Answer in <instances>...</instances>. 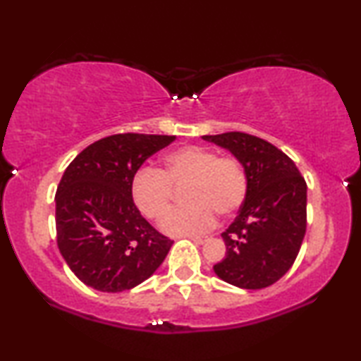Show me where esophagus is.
<instances>
[{"instance_id":"obj_1","label":"esophagus","mask_w":361,"mask_h":361,"mask_svg":"<svg viewBox=\"0 0 361 361\" xmlns=\"http://www.w3.org/2000/svg\"><path fill=\"white\" fill-rule=\"evenodd\" d=\"M187 238L195 241V243H204V241L207 240V236H204V235H187Z\"/></svg>"}]
</instances>
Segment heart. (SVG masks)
I'll return each instance as SVG.
<instances>
[{"label":"heart","mask_w":361,"mask_h":361,"mask_svg":"<svg viewBox=\"0 0 361 361\" xmlns=\"http://www.w3.org/2000/svg\"><path fill=\"white\" fill-rule=\"evenodd\" d=\"M185 185L182 199L162 221L171 235L199 233L210 228L215 215L231 216L243 205L248 179L233 156H216L205 146L187 145L167 152L159 171L141 167L131 179V199L146 219L161 220L172 200V187Z\"/></svg>","instance_id":"1"}]
</instances>
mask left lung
Listing matches in <instances>:
<instances>
[{
    "instance_id": "left-lung-1",
    "label": "left lung",
    "mask_w": 361,
    "mask_h": 361,
    "mask_svg": "<svg viewBox=\"0 0 361 361\" xmlns=\"http://www.w3.org/2000/svg\"><path fill=\"white\" fill-rule=\"evenodd\" d=\"M202 137L228 149L248 179L243 205L221 233L226 253L215 274L236 288H268L298 258L307 226V184L288 154L258 136L230 131Z\"/></svg>"
}]
</instances>
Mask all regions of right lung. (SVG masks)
<instances>
[{"instance_id":"1","label":"right lung","mask_w":361,"mask_h":361,"mask_svg":"<svg viewBox=\"0 0 361 361\" xmlns=\"http://www.w3.org/2000/svg\"><path fill=\"white\" fill-rule=\"evenodd\" d=\"M176 136L121 133L87 146L63 172L56 194L57 246L72 273L102 293L141 284L174 241L136 209L131 179Z\"/></svg>"}]
</instances>
